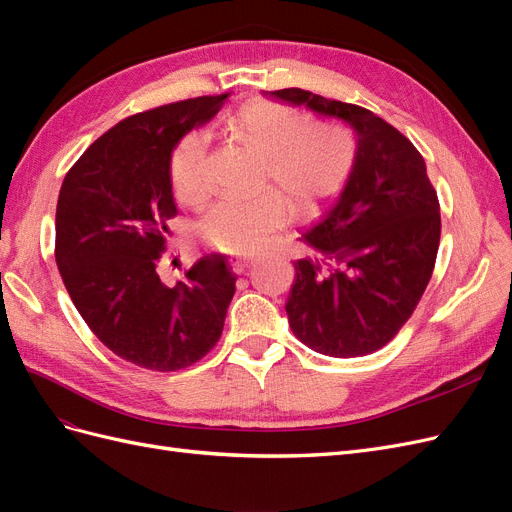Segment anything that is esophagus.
<instances>
[{
  "mask_svg": "<svg viewBox=\"0 0 512 512\" xmlns=\"http://www.w3.org/2000/svg\"><path fill=\"white\" fill-rule=\"evenodd\" d=\"M228 262H230L232 271H235V273H243L247 267L252 265V258H245V256H232Z\"/></svg>",
  "mask_w": 512,
  "mask_h": 512,
  "instance_id": "esophagus-1",
  "label": "esophagus"
}]
</instances>
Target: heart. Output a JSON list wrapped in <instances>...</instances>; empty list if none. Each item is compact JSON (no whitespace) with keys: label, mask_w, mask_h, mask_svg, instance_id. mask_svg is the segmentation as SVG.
<instances>
[{"label":"heart","mask_w":512,"mask_h":512,"mask_svg":"<svg viewBox=\"0 0 512 512\" xmlns=\"http://www.w3.org/2000/svg\"><path fill=\"white\" fill-rule=\"evenodd\" d=\"M232 130L265 160V179L297 213L312 211L335 194L352 162V136L344 126L305 123L299 111L277 102L245 104L232 119ZM170 181L181 203L205 200L209 179L203 134H188L177 145L170 158ZM281 199L271 192L222 198L196 222L198 237L222 252H256L286 224L288 211Z\"/></svg>","instance_id":"b5f03b06"}]
</instances>
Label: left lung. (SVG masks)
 Returning <instances> with one entry per match:
<instances>
[{
	"label": "left lung",
	"mask_w": 512,
	"mask_h": 512,
	"mask_svg": "<svg viewBox=\"0 0 512 512\" xmlns=\"http://www.w3.org/2000/svg\"><path fill=\"white\" fill-rule=\"evenodd\" d=\"M277 100L348 123L356 151L342 194L301 235L312 256L294 262L286 301L292 333L320 354L380 350L412 316L440 245V203L421 153L367 108L299 87Z\"/></svg>",
	"instance_id": "obj_1"
}]
</instances>
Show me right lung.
I'll list each match as a JSON object with an SVG mask.
<instances>
[{"label":"right lung","instance_id":"add662e5","mask_svg":"<svg viewBox=\"0 0 512 512\" xmlns=\"http://www.w3.org/2000/svg\"><path fill=\"white\" fill-rule=\"evenodd\" d=\"M228 94L132 115L104 132L61 183L55 260L74 307L123 361L177 371L218 344L237 277L222 254L203 256L185 280L156 271L166 222L177 215L170 156Z\"/></svg>","mask_w":512,"mask_h":512}]
</instances>
